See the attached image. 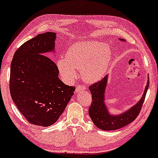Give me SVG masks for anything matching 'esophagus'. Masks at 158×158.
Listing matches in <instances>:
<instances>
[{
  "label": "esophagus",
  "mask_w": 158,
  "mask_h": 158,
  "mask_svg": "<svg viewBox=\"0 0 158 158\" xmlns=\"http://www.w3.org/2000/svg\"><path fill=\"white\" fill-rule=\"evenodd\" d=\"M86 88H85V87L83 86V85H77L76 86V92H78L79 91H81V90H84Z\"/></svg>",
  "instance_id": "34e87169"
}]
</instances>
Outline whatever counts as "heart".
I'll use <instances>...</instances> for the list:
<instances>
[{
    "instance_id": "b5f03b06",
    "label": "heart",
    "mask_w": 158,
    "mask_h": 158,
    "mask_svg": "<svg viewBox=\"0 0 158 158\" xmlns=\"http://www.w3.org/2000/svg\"><path fill=\"white\" fill-rule=\"evenodd\" d=\"M112 52L108 45L96 40H81L69 49L66 58L59 59L56 65L61 76L67 81L76 77L81 71V77L88 83L99 81L109 66Z\"/></svg>"
}]
</instances>
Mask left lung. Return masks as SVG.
Returning a JSON list of instances; mask_svg holds the SVG:
<instances>
[{
    "label": "left lung",
    "mask_w": 158,
    "mask_h": 158,
    "mask_svg": "<svg viewBox=\"0 0 158 158\" xmlns=\"http://www.w3.org/2000/svg\"><path fill=\"white\" fill-rule=\"evenodd\" d=\"M121 41H125L119 38ZM108 75L96 83L89 87L92 94V102L89 108V115L92 122L98 128L104 131L116 130L129 125L137 117L143 105L149 85L148 79L146 86L141 99L135 105L121 114L112 115L109 113L105 103V91L108 83Z\"/></svg>",
    "instance_id": "8db88e82"
}]
</instances>
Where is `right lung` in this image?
I'll return each mask as SVG.
<instances>
[{
	"label": "right lung",
	"mask_w": 158,
	"mask_h": 158,
	"mask_svg": "<svg viewBox=\"0 0 158 158\" xmlns=\"http://www.w3.org/2000/svg\"><path fill=\"white\" fill-rule=\"evenodd\" d=\"M56 38L53 32L38 34L18 48L11 62L12 101L35 125L48 127L56 123L76 89L59 80L57 66L48 56L55 51Z\"/></svg>",
	"instance_id": "right-lung-1"
}]
</instances>
